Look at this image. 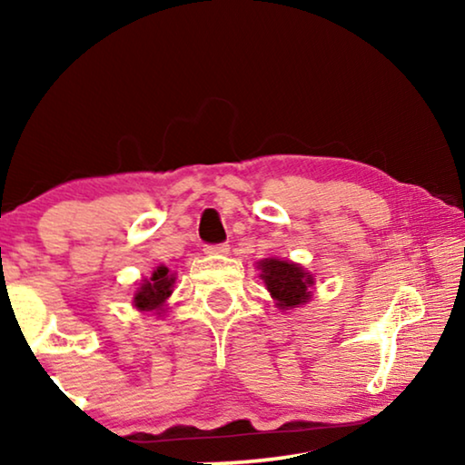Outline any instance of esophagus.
<instances>
[{
  "mask_svg": "<svg viewBox=\"0 0 465 465\" xmlns=\"http://www.w3.org/2000/svg\"><path fill=\"white\" fill-rule=\"evenodd\" d=\"M205 253H209V256H224V253H228V245L226 243H209V245H205Z\"/></svg>",
  "mask_w": 465,
  "mask_h": 465,
  "instance_id": "34e87169",
  "label": "esophagus"
}]
</instances>
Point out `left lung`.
I'll return each mask as SVG.
<instances>
[{"label":"left lung","mask_w":465,"mask_h":465,"mask_svg":"<svg viewBox=\"0 0 465 465\" xmlns=\"http://www.w3.org/2000/svg\"><path fill=\"white\" fill-rule=\"evenodd\" d=\"M262 271L266 290L277 301L279 309H294L298 304L309 302L311 292L309 288L313 285V277L302 271V266L294 262H285V260L266 258L258 264Z\"/></svg>","instance_id":"obj_1"}]
</instances>
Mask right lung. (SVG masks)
<instances>
[{
    "mask_svg": "<svg viewBox=\"0 0 465 465\" xmlns=\"http://www.w3.org/2000/svg\"><path fill=\"white\" fill-rule=\"evenodd\" d=\"M173 283H175V277L171 275L167 266H158V269L152 272V277L145 279L142 288L137 290L133 302H135V307L139 311L163 309V302L169 298Z\"/></svg>",
    "mask_w": 465,
    "mask_h": 465,
    "instance_id": "add662e5",
    "label": "right lung"
}]
</instances>
